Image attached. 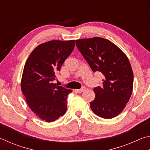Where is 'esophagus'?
Wrapping results in <instances>:
<instances>
[{
	"label": "esophagus",
	"instance_id": "34e87169",
	"mask_svg": "<svg viewBox=\"0 0 150 150\" xmlns=\"http://www.w3.org/2000/svg\"><path fill=\"white\" fill-rule=\"evenodd\" d=\"M85 89V87H83L81 88H80V89H77V90H75V92H77L78 93H81L83 92V91H84Z\"/></svg>",
	"mask_w": 150,
	"mask_h": 150
}]
</instances>
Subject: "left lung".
<instances>
[{
  "label": "left lung",
  "mask_w": 150,
  "mask_h": 150,
  "mask_svg": "<svg viewBox=\"0 0 150 150\" xmlns=\"http://www.w3.org/2000/svg\"><path fill=\"white\" fill-rule=\"evenodd\" d=\"M77 49L93 71L104 75L102 85L94 88L90 103L94 113L110 119L125 108L133 88L134 75L126 55L110 41L99 37L75 40Z\"/></svg>",
  "instance_id": "obj_1"
}]
</instances>
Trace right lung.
<instances>
[{
  "instance_id": "add662e5",
  "label": "right lung",
  "mask_w": 150,
  "mask_h": 150,
  "mask_svg": "<svg viewBox=\"0 0 150 150\" xmlns=\"http://www.w3.org/2000/svg\"><path fill=\"white\" fill-rule=\"evenodd\" d=\"M74 47L75 40L44 43L32 51L24 65L22 93L35 115L48 122L63 116L67 110V98L72 91L53 81Z\"/></svg>"
}]
</instances>
